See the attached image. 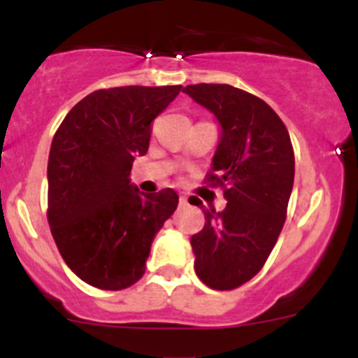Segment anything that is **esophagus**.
<instances>
[{
	"instance_id": "1",
	"label": "esophagus",
	"mask_w": 358,
	"mask_h": 358,
	"mask_svg": "<svg viewBox=\"0 0 358 358\" xmlns=\"http://www.w3.org/2000/svg\"><path fill=\"white\" fill-rule=\"evenodd\" d=\"M180 206H187V197L180 196Z\"/></svg>"
}]
</instances>
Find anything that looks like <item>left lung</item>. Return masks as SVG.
Instances as JSON below:
<instances>
[{
    "label": "left lung",
    "instance_id": "left-lung-1",
    "mask_svg": "<svg viewBox=\"0 0 358 358\" xmlns=\"http://www.w3.org/2000/svg\"><path fill=\"white\" fill-rule=\"evenodd\" d=\"M216 117L220 138L211 182L225 187L227 206H201L204 227L190 237L194 270L213 289L243 286L265 265L286 222L294 154L289 133L268 103L230 85L182 90Z\"/></svg>",
    "mask_w": 358,
    "mask_h": 358
}]
</instances>
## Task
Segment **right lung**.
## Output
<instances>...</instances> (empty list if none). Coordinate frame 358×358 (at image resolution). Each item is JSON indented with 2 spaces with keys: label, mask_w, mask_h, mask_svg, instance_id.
<instances>
[{
  "label": "right lung",
  "mask_w": 358,
  "mask_h": 358,
  "mask_svg": "<svg viewBox=\"0 0 358 358\" xmlns=\"http://www.w3.org/2000/svg\"><path fill=\"white\" fill-rule=\"evenodd\" d=\"M180 92V85L99 90L72 107L53 136L48 223L64 262L90 286H133L178 206L173 189L143 194L129 175L149 150L150 122Z\"/></svg>",
  "instance_id": "obj_1"
}]
</instances>
